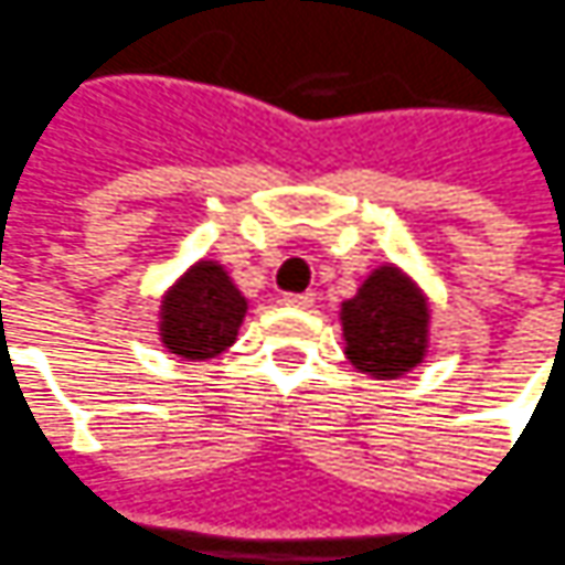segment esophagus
<instances>
[{
  "mask_svg": "<svg viewBox=\"0 0 565 565\" xmlns=\"http://www.w3.org/2000/svg\"><path fill=\"white\" fill-rule=\"evenodd\" d=\"M313 301H317V295H313V291H298V295H295V291H286V295H282V305H286V308L308 310L313 308Z\"/></svg>",
  "mask_w": 565,
  "mask_h": 565,
  "instance_id": "esophagus-1",
  "label": "esophagus"
}]
</instances>
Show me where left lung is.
<instances>
[{
    "label": "left lung",
    "instance_id": "8db88e82",
    "mask_svg": "<svg viewBox=\"0 0 565 565\" xmlns=\"http://www.w3.org/2000/svg\"><path fill=\"white\" fill-rule=\"evenodd\" d=\"M344 358L373 380H397L429 351V301L395 264H382L342 301Z\"/></svg>",
    "mask_w": 565,
    "mask_h": 565
}]
</instances>
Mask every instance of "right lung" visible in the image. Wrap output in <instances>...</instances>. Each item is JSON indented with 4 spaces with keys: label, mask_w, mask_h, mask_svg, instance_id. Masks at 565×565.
Wrapping results in <instances>:
<instances>
[{
    "label": "right lung",
    "mask_w": 565,
    "mask_h": 565,
    "mask_svg": "<svg viewBox=\"0 0 565 565\" xmlns=\"http://www.w3.org/2000/svg\"><path fill=\"white\" fill-rule=\"evenodd\" d=\"M245 295L217 260H199L161 298L158 335L183 361H211L236 342Z\"/></svg>",
    "instance_id": "1"
}]
</instances>
